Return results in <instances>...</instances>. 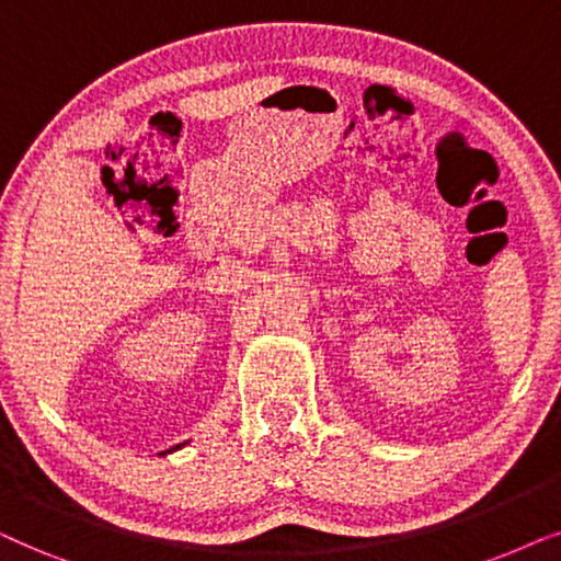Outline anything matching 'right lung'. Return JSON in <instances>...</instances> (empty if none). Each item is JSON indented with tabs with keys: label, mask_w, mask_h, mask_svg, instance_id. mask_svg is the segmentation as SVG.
<instances>
[{
	"label": "right lung",
	"mask_w": 561,
	"mask_h": 561,
	"mask_svg": "<svg viewBox=\"0 0 561 561\" xmlns=\"http://www.w3.org/2000/svg\"><path fill=\"white\" fill-rule=\"evenodd\" d=\"M179 446H182V444H179ZM179 446H176V449H179ZM169 451H171V449H169Z\"/></svg>",
	"instance_id": "right-lung-1"
}]
</instances>
